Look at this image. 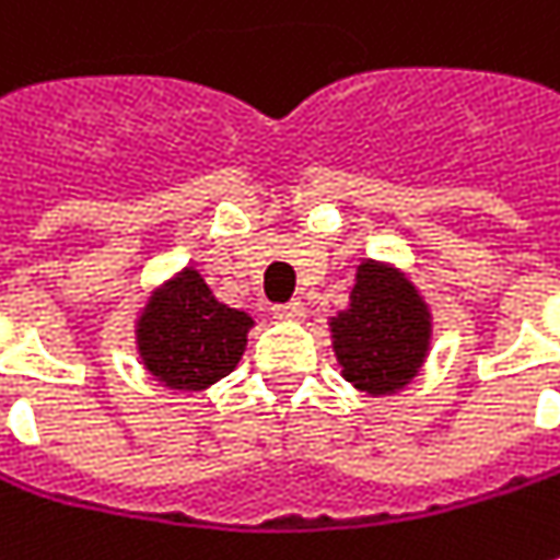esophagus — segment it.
<instances>
[{"label":"esophagus","instance_id":"obj_1","mask_svg":"<svg viewBox=\"0 0 560 560\" xmlns=\"http://www.w3.org/2000/svg\"><path fill=\"white\" fill-rule=\"evenodd\" d=\"M306 306L301 301H288V304H276L272 306V316L279 319V323H301L304 319Z\"/></svg>","mask_w":560,"mask_h":560}]
</instances>
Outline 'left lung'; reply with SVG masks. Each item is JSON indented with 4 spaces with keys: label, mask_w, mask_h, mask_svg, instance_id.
I'll list each match as a JSON object with an SVG mask.
<instances>
[{
    "label": "left lung",
    "mask_w": 560,
    "mask_h": 560,
    "mask_svg": "<svg viewBox=\"0 0 560 560\" xmlns=\"http://www.w3.org/2000/svg\"><path fill=\"white\" fill-rule=\"evenodd\" d=\"M331 338L345 378L360 392L388 395L417 376L429 348V310L401 272L360 262L351 310L331 319Z\"/></svg>",
    "instance_id": "left-lung-1"
}]
</instances>
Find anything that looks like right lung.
Returning <instances> with one entry per match:
<instances>
[{
  "label": "right lung",
  "instance_id": "add662e5",
  "mask_svg": "<svg viewBox=\"0 0 560 560\" xmlns=\"http://www.w3.org/2000/svg\"><path fill=\"white\" fill-rule=\"evenodd\" d=\"M254 319L219 304L197 269L168 281L137 326V345L147 370L178 392H200L237 366Z\"/></svg>",
  "mask_w": 560,
  "mask_h": 560
}]
</instances>
